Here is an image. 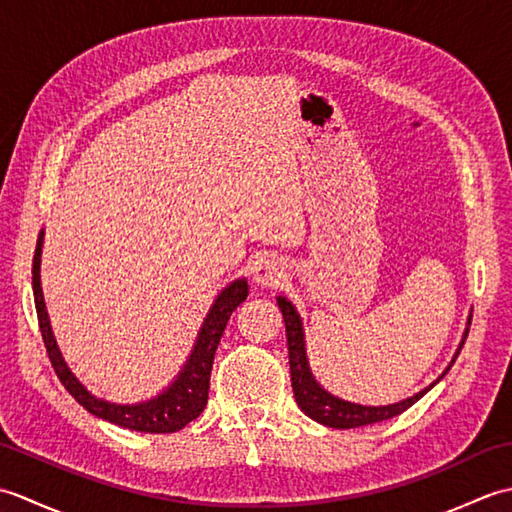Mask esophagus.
Instances as JSON below:
<instances>
[{
    "label": "esophagus",
    "mask_w": 512,
    "mask_h": 512,
    "mask_svg": "<svg viewBox=\"0 0 512 512\" xmlns=\"http://www.w3.org/2000/svg\"><path fill=\"white\" fill-rule=\"evenodd\" d=\"M284 264L275 255H266L255 262V281L262 286H279L284 281Z\"/></svg>",
    "instance_id": "1"
}]
</instances>
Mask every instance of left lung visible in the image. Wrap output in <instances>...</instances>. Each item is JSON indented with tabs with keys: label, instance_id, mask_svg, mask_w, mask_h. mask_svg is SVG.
I'll list each match as a JSON object with an SVG mask.
<instances>
[{
	"label": "left lung",
	"instance_id": "left-lung-1",
	"mask_svg": "<svg viewBox=\"0 0 512 512\" xmlns=\"http://www.w3.org/2000/svg\"><path fill=\"white\" fill-rule=\"evenodd\" d=\"M277 303H279L281 314H284V323H286L292 391H295L297 405L301 407V411H306L312 420L325 424V427L354 429V427H365V424L389 420V418L398 416V413L407 411L413 402H418L433 385L438 383L436 380V383L424 391H420V394L411 396L407 400H400V402H396V405H387V407H363V405H354V402H345L341 398H334L310 374L308 358H306V343H303V328H301V319H299L297 310L292 308V303L284 297H279ZM469 325H471V321H469ZM466 334H469V330L464 332V341H466ZM464 341L460 343L458 352H455V358H458Z\"/></svg>",
	"mask_w": 512,
	"mask_h": 512
}]
</instances>
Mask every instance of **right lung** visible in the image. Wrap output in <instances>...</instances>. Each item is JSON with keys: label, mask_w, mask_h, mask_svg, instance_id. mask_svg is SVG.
<instances>
[{"label": "right lung", "mask_w": 512, "mask_h": 512, "mask_svg": "<svg viewBox=\"0 0 512 512\" xmlns=\"http://www.w3.org/2000/svg\"><path fill=\"white\" fill-rule=\"evenodd\" d=\"M41 244H43V233H39L35 259H32V290H35L39 330L43 336V343H46V352L54 372H57L63 387L70 391L72 398L90 413H94V416H99L107 422H114L118 427L143 431V433H173V431H180L182 427H187L191 420L198 418L206 407V400H209L211 369H213L217 345H220L224 328L228 319H231L233 310L248 295L246 281L244 279L233 281V284L224 288L222 295L215 299L213 308L209 310V314H206L198 343H195L191 352V358L187 361V365H184L176 383H173L165 394H160L158 398L149 402H143V405H112V402L94 398L90 391L72 376L68 365L63 363L57 341H54L52 330H50L46 303H43V292H41V281H39Z\"/></svg>", "instance_id": "add662e5"}]
</instances>
